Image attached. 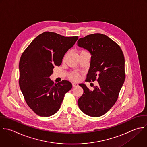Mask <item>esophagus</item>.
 <instances>
[{"label": "esophagus", "instance_id": "34e87169", "mask_svg": "<svg viewBox=\"0 0 147 147\" xmlns=\"http://www.w3.org/2000/svg\"><path fill=\"white\" fill-rule=\"evenodd\" d=\"M72 85H73V87H77V86H78V84L77 83H76V82H73L72 84Z\"/></svg>", "mask_w": 147, "mask_h": 147}]
</instances>
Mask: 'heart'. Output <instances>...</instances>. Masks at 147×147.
Instances as JSON below:
<instances>
[{"label": "heart", "instance_id": "obj_1", "mask_svg": "<svg viewBox=\"0 0 147 147\" xmlns=\"http://www.w3.org/2000/svg\"><path fill=\"white\" fill-rule=\"evenodd\" d=\"M69 77L73 80H77L80 78V75L76 72H73L70 74Z\"/></svg>", "mask_w": 147, "mask_h": 147}]
</instances>
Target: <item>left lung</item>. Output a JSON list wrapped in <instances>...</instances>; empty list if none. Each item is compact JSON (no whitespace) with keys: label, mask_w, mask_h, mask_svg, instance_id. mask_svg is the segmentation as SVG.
Listing matches in <instances>:
<instances>
[{"label":"left lung","mask_w":147,"mask_h":147,"mask_svg":"<svg viewBox=\"0 0 147 147\" xmlns=\"http://www.w3.org/2000/svg\"><path fill=\"white\" fill-rule=\"evenodd\" d=\"M77 46L91 54L90 68L86 81L98 82L93 90L80 84L84 90L78 100L81 111L92 117L105 114L116 103L124 84L125 59L120 47L105 35L93 34L77 41Z\"/></svg>","instance_id":"1"}]
</instances>
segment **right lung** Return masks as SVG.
Returning <instances> with one entry per match:
<instances>
[{"label":"right lung","instance_id":"1","mask_svg":"<svg viewBox=\"0 0 147 147\" xmlns=\"http://www.w3.org/2000/svg\"><path fill=\"white\" fill-rule=\"evenodd\" d=\"M78 36L65 37L52 32L36 36L20 59L19 86L28 107L38 116L49 117L59 109L65 94L72 88L67 80L57 84L50 78Z\"/></svg>","mask_w":147,"mask_h":147}]
</instances>
